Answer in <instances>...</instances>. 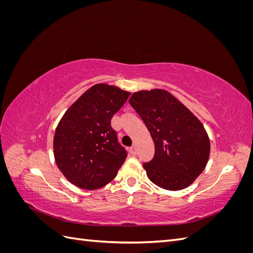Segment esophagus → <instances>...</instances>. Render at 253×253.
<instances>
[{
  "label": "esophagus",
  "instance_id": "esophagus-1",
  "mask_svg": "<svg viewBox=\"0 0 253 253\" xmlns=\"http://www.w3.org/2000/svg\"><path fill=\"white\" fill-rule=\"evenodd\" d=\"M129 153H131L132 155H136L137 150H136V147H135V145H133V147L129 148Z\"/></svg>",
  "mask_w": 253,
  "mask_h": 253
}]
</instances>
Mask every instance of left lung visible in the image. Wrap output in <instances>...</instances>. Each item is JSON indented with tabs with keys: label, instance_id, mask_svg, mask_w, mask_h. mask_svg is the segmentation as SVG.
I'll return each mask as SVG.
<instances>
[{
	"label": "left lung",
	"instance_id": "obj_1",
	"mask_svg": "<svg viewBox=\"0 0 253 253\" xmlns=\"http://www.w3.org/2000/svg\"><path fill=\"white\" fill-rule=\"evenodd\" d=\"M155 144L154 158L144 163L149 179L171 191L192 183L208 163L210 141L202 122L169 91L139 90L128 100Z\"/></svg>",
	"mask_w": 253,
	"mask_h": 253
}]
</instances>
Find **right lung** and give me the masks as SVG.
Returning <instances> with one entry per match:
<instances>
[{
  "label": "right lung",
  "instance_id": "1",
  "mask_svg": "<svg viewBox=\"0 0 253 253\" xmlns=\"http://www.w3.org/2000/svg\"><path fill=\"white\" fill-rule=\"evenodd\" d=\"M129 93L108 84L87 89L63 115L53 137L59 170L73 185L93 190L117 175L127 156L111 120Z\"/></svg>",
  "mask_w": 253,
  "mask_h": 253
}]
</instances>
